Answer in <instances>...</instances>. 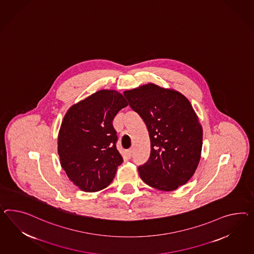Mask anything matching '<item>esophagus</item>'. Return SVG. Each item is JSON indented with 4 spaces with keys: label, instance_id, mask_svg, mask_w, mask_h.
Here are the masks:
<instances>
[{
    "label": "esophagus",
    "instance_id": "1",
    "mask_svg": "<svg viewBox=\"0 0 254 254\" xmlns=\"http://www.w3.org/2000/svg\"><path fill=\"white\" fill-rule=\"evenodd\" d=\"M124 156H125L126 158L130 159V157H131V150H125V151H124Z\"/></svg>",
    "mask_w": 254,
    "mask_h": 254
}]
</instances>
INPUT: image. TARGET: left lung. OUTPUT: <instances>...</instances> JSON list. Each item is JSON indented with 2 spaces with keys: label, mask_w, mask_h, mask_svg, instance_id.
I'll use <instances>...</instances> for the list:
<instances>
[{
  "label": "left lung",
  "mask_w": 254,
  "mask_h": 254,
  "mask_svg": "<svg viewBox=\"0 0 254 254\" xmlns=\"http://www.w3.org/2000/svg\"><path fill=\"white\" fill-rule=\"evenodd\" d=\"M124 94L149 132V159L138 168L141 179L165 191L187 183L195 173L202 146V125L188 98L153 83Z\"/></svg>",
  "instance_id": "left-lung-1"
}]
</instances>
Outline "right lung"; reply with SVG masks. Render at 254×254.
<instances>
[{"instance_id": "right-lung-1", "label": "right lung", "mask_w": 254, "mask_h": 254, "mask_svg": "<svg viewBox=\"0 0 254 254\" xmlns=\"http://www.w3.org/2000/svg\"><path fill=\"white\" fill-rule=\"evenodd\" d=\"M128 106L124 95L102 89L69 108L58 134V155L69 180L86 192L106 188L124 162L112 121Z\"/></svg>"}]
</instances>
